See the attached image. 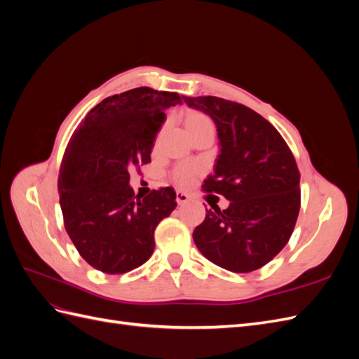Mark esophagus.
Wrapping results in <instances>:
<instances>
[{"mask_svg":"<svg viewBox=\"0 0 359 359\" xmlns=\"http://www.w3.org/2000/svg\"><path fill=\"white\" fill-rule=\"evenodd\" d=\"M189 199H190V196H189L187 193H184V191H177V203H178V205L187 203V202H189Z\"/></svg>","mask_w":359,"mask_h":359,"instance_id":"1","label":"esophagus"}]
</instances>
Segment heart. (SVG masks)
I'll return each instance as SVG.
<instances>
[{"label":"heart","instance_id":"obj_1","mask_svg":"<svg viewBox=\"0 0 359 359\" xmlns=\"http://www.w3.org/2000/svg\"><path fill=\"white\" fill-rule=\"evenodd\" d=\"M186 124L189 127V126H203V124H212V123L206 115H203L201 112H191V114H189V116L186 119ZM194 173H196L194 168L191 165H187V163H184V165H180L173 169L172 178L175 180L178 184L187 186V184H190L193 181Z\"/></svg>","mask_w":359,"mask_h":359}]
</instances>
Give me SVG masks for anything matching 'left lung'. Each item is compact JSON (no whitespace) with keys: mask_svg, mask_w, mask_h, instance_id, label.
Returning a JSON list of instances; mask_svg holds the SVG:
<instances>
[{"mask_svg":"<svg viewBox=\"0 0 359 359\" xmlns=\"http://www.w3.org/2000/svg\"><path fill=\"white\" fill-rule=\"evenodd\" d=\"M184 102L212 118L220 142L214 175L202 189L229 201L226 210H206L193 231L194 244L212 264L252 273L281 252L295 227L301 205L295 157L277 128L244 104L214 95Z\"/></svg>","mask_w":359,"mask_h":359,"instance_id":"obj_1","label":"left lung"}]
</instances>
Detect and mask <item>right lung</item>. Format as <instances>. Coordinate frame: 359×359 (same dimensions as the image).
I'll return each mask as SVG.
<instances>
[{
	"mask_svg": "<svg viewBox=\"0 0 359 359\" xmlns=\"http://www.w3.org/2000/svg\"><path fill=\"white\" fill-rule=\"evenodd\" d=\"M178 93L148 86L107 97L86 114L64 153L58 193L64 226L79 255L106 274H123L151 257L154 231L177 206L172 187L135 194L128 169L151 161L165 111Z\"/></svg>",
	"mask_w": 359,
	"mask_h": 359,
	"instance_id": "obj_1",
	"label": "right lung"
}]
</instances>
